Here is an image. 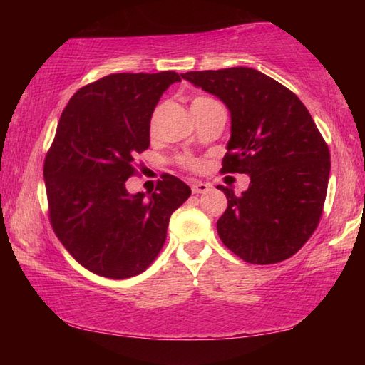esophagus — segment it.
<instances>
[{
	"instance_id": "obj_1",
	"label": "esophagus",
	"mask_w": 365,
	"mask_h": 365,
	"mask_svg": "<svg viewBox=\"0 0 365 365\" xmlns=\"http://www.w3.org/2000/svg\"><path fill=\"white\" fill-rule=\"evenodd\" d=\"M212 188L211 183H205V182H196L191 185V191H193L195 195H202V193H207L209 190Z\"/></svg>"
}]
</instances>
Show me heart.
I'll list each match as a JSON object with an SVG mask.
<instances>
[{
	"mask_svg": "<svg viewBox=\"0 0 365 365\" xmlns=\"http://www.w3.org/2000/svg\"><path fill=\"white\" fill-rule=\"evenodd\" d=\"M201 100H206V98L205 96H200V98H196L193 103L201 101ZM183 164L187 165V168L191 169V170H200L202 168V163H201L200 159H183Z\"/></svg>",
	"mask_w": 365,
	"mask_h": 365,
	"instance_id": "obj_1",
	"label": "heart"
}]
</instances>
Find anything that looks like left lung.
<instances>
[{"instance_id": "8db88e82", "label": "left lung", "mask_w": 365, "mask_h": 365, "mask_svg": "<svg viewBox=\"0 0 365 365\" xmlns=\"http://www.w3.org/2000/svg\"><path fill=\"white\" fill-rule=\"evenodd\" d=\"M230 110L222 172L250 175L237 196L219 185L227 209L217 233L250 264L292 257L319 225L330 175L329 146L304 104L287 86L251 67L182 73Z\"/></svg>"}]
</instances>
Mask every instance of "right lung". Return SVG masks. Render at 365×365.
Masks as SVG:
<instances>
[{"label":"right lung","mask_w":365,"mask_h":365,"mask_svg":"<svg viewBox=\"0 0 365 365\" xmlns=\"http://www.w3.org/2000/svg\"><path fill=\"white\" fill-rule=\"evenodd\" d=\"M177 72L110 73L80 88L45 159L49 220L86 270L123 280L145 272L168 237L172 212L191 195L164 174L150 195L128 193L133 160L150 148V122Z\"/></svg>","instance_id":"1"}]
</instances>
